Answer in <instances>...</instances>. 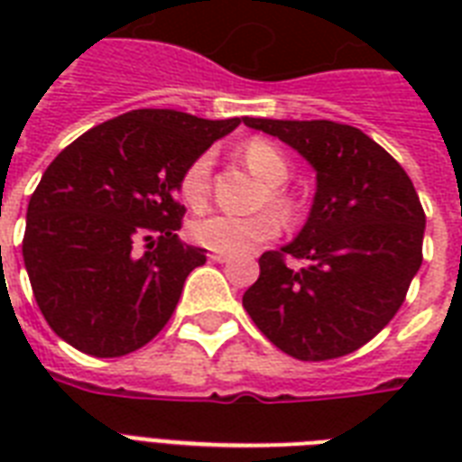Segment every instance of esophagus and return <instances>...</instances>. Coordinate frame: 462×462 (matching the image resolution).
I'll list each match as a JSON object with an SVG mask.
<instances>
[{"label":"esophagus","instance_id":"obj_1","mask_svg":"<svg viewBox=\"0 0 462 462\" xmlns=\"http://www.w3.org/2000/svg\"><path fill=\"white\" fill-rule=\"evenodd\" d=\"M208 259H210V261H216V263H227V261H230L232 256H230V254L213 252V254H208Z\"/></svg>","mask_w":462,"mask_h":462}]
</instances>
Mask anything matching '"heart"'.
<instances>
[{"instance_id": "heart-1", "label": "heart", "mask_w": 462, "mask_h": 462, "mask_svg": "<svg viewBox=\"0 0 462 462\" xmlns=\"http://www.w3.org/2000/svg\"><path fill=\"white\" fill-rule=\"evenodd\" d=\"M242 158L254 172H259L271 184L268 201L278 210H290V199L282 191V184L290 177V160L275 146L273 141L252 139L242 146ZM210 153L196 155L180 174L181 201L191 208H201L210 194ZM281 232V220L273 210H261L252 216H232L225 210H210L191 223V237L210 252L246 254L259 245L273 239Z\"/></svg>"}]
</instances>
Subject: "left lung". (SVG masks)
Instances as JSON below:
<instances>
[{
	"label": "left lung",
	"instance_id": "8db88e82",
	"mask_svg": "<svg viewBox=\"0 0 462 462\" xmlns=\"http://www.w3.org/2000/svg\"><path fill=\"white\" fill-rule=\"evenodd\" d=\"M316 170L307 225L281 252L261 254L259 281L242 297L256 328L302 362L343 357L386 326L422 266L424 208L398 160L328 119L245 117ZM288 255L304 260L290 269Z\"/></svg>",
	"mask_w": 462,
	"mask_h": 462
}]
</instances>
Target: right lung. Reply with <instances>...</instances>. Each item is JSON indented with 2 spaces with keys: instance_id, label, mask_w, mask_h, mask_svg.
Segmentation results:
<instances>
[{
  "instance_id": "obj_1",
  "label": "right lung",
  "mask_w": 462,
  "mask_h": 462,
  "mask_svg": "<svg viewBox=\"0 0 462 462\" xmlns=\"http://www.w3.org/2000/svg\"><path fill=\"white\" fill-rule=\"evenodd\" d=\"M242 119L134 110L69 143L28 201L23 261L50 328L93 357H122L170 321L206 249L181 245V170ZM144 242V254L135 245Z\"/></svg>"
}]
</instances>
